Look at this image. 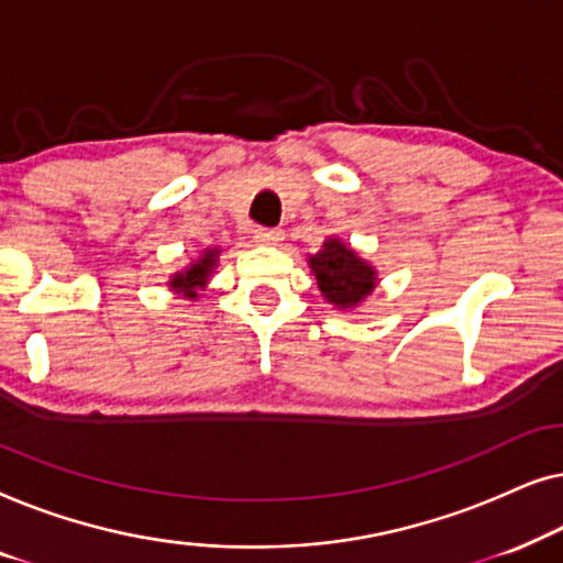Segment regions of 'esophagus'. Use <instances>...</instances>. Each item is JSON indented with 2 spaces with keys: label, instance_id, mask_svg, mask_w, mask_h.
<instances>
[{
  "label": "esophagus",
  "instance_id": "34e87169",
  "mask_svg": "<svg viewBox=\"0 0 563 563\" xmlns=\"http://www.w3.org/2000/svg\"><path fill=\"white\" fill-rule=\"evenodd\" d=\"M253 238H256V243L261 245H276L284 241V230L279 228H258L256 233H253Z\"/></svg>",
  "mask_w": 563,
  "mask_h": 563
}]
</instances>
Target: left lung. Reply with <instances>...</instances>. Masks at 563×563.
Wrapping results in <instances>:
<instances>
[{"mask_svg":"<svg viewBox=\"0 0 563 563\" xmlns=\"http://www.w3.org/2000/svg\"><path fill=\"white\" fill-rule=\"evenodd\" d=\"M307 264L318 279L322 297L338 310L361 305L376 287V268L366 264L341 238H328L322 251L312 253Z\"/></svg>","mask_w":563,"mask_h":563,"instance_id":"left-lung-1","label":"left lung"}]
</instances>
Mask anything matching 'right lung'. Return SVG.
<instances>
[{
    "label": "right lung",
    "mask_w": 563,
    "mask_h": 563,
    "mask_svg": "<svg viewBox=\"0 0 563 563\" xmlns=\"http://www.w3.org/2000/svg\"><path fill=\"white\" fill-rule=\"evenodd\" d=\"M218 256H220V249L202 251V256H199L195 264H189L187 268H184V272H176L172 276V282H168V289L176 291V295L197 299V289H205V284H207V279H210L212 268L218 266Z\"/></svg>",
    "instance_id": "1"
}]
</instances>
